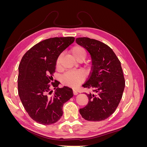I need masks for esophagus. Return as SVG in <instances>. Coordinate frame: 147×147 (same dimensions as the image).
I'll return each mask as SVG.
<instances>
[{"label": "esophagus", "mask_w": 147, "mask_h": 147, "mask_svg": "<svg viewBox=\"0 0 147 147\" xmlns=\"http://www.w3.org/2000/svg\"><path fill=\"white\" fill-rule=\"evenodd\" d=\"M73 93H74V95H77V94H78V92L76 91V90H73Z\"/></svg>", "instance_id": "esophagus-1"}]
</instances>
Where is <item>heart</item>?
Listing matches in <instances>:
<instances>
[{
  "instance_id": "obj_1",
  "label": "heart",
  "mask_w": 147,
  "mask_h": 147,
  "mask_svg": "<svg viewBox=\"0 0 147 147\" xmlns=\"http://www.w3.org/2000/svg\"><path fill=\"white\" fill-rule=\"evenodd\" d=\"M71 53L73 57L77 61L83 60L86 56V52L85 50L80 46H75L71 50ZM61 56H59L56 60V65L59 67L60 65ZM84 75L82 72H70L65 74L61 78L62 82L65 85L76 88L84 80Z\"/></svg>"
}]
</instances>
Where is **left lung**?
<instances>
[{
	"label": "left lung",
	"mask_w": 147,
	"mask_h": 147,
	"mask_svg": "<svg viewBox=\"0 0 147 147\" xmlns=\"http://www.w3.org/2000/svg\"><path fill=\"white\" fill-rule=\"evenodd\" d=\"M76 42L90 53L92 65L82 86L92 92L85 93L88 103L79 112L87 121H102L114 113L122 98L125 80L121 63L112 49L99 40L80 37Z\"/></svg>",
	"instance_id": "obj_1"
}]
</instances>
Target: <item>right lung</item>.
Listing matches in <instances>:
<instances>
[{
    "mask_svg": "<svg viewBox=\"0 0 147 147\" xmlns=\"http://www.w3.org/2000/svg\"><path fill=\"white\" fill-rule=\"evenodd\" d=\"M74 40L73 37L48 38L35 45L22 57L18 67V94L29 117L38 123L48 125L57 122L63 116L64 104L74 96L67 86L56 88L59 82L49 83L57 57ZM52 87L55 90L54 94Z\"/></svg>",
    "mask_w": 147,
    "mask_h": 147,
    "instance_id": "1",
    "label": "right lung"
}]
</instances>
